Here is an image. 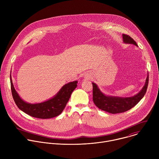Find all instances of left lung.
<instances>
[{"instance_id":"left-lung-1","label":"left lung","mask_w":159,"mask_h":159,"mask_svg":"<svg viewBox=\"0 0 159 159\" xmlns=\"http://www.w3.org/2000/svg\"><path fill=\"white\" fill-rule=\"evenodd\" d=\"M123 39L125 43L133 44L138 47V45L133 38L129 35L123 34ZM148 84V74L145 81V84L140 91L133 97L120 98L106 96L98 87L93 82V101L95 105L100 109L112 114H116L127 111L137 105L145 96Z\"/></svg>"}]
</instances>
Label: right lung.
I'll return each instance as SVG.
<instances>
[{
    "label": "right lung",
    "mask_w": 159,
    "mask_h": 159,
    "mask_svg": "<svg viewBox=\"0 0 159 159\" xmlns=\"http://www.w3.org/2000/svg\"><path fill=\"white\" fill-rule=\"evenodd\" d=\"M11 92L13 99L19 109L28 115L40 119H48L60 115L74 89L77 86V81H74L64 85L58 93L52 99L40 103L30 104L22 100L16 92L10 77Z\"/></svg>",
    "instance_id": "obj_1"
}]
</instances>
